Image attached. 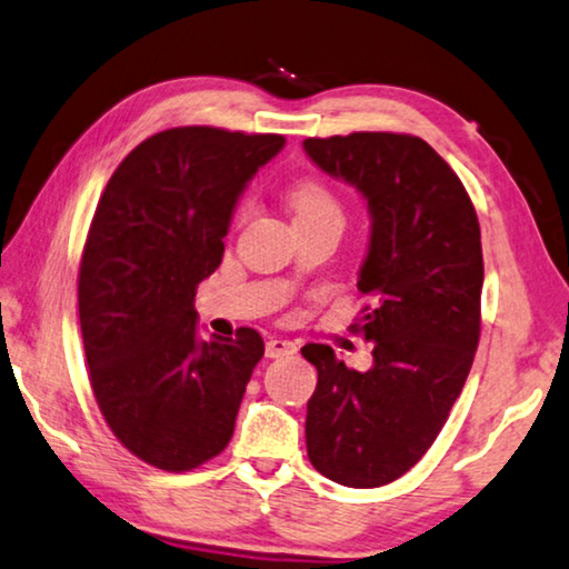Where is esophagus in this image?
<instances>
[{"label": "esophagus", "mask_w": 569, "mask_h": 569, "mask_svg": "<svg viewBox=\"0 0 569 569\" xmlns=\"http://www.w3.org/2000/svg\"><path fill=\"white\" fill-rule=\"evenodd\" d=\"M296 351V345L291 339H281V337H270L266 341V357L278 359V357H288Z\"/></svg>", "instance_id": "1"}]
</instances>
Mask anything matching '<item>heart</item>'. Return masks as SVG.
I'll return each instance as SVG.
<instances>
[{
    "instance_id": "heart-1",
    "label": "heart",
    "mask_w": 569,
    "mask_h": 569,
    "mask_svg": "<svg viewBox=\"0 0 569 569\" xmlns=\"http://www.w3.org/2000/svg\"><path fill=\"white\" fill-rule=\"evenodd\" d=\"M288 204H291L296 222L317 220V218H337L341 220L339 197L321 182V179L303 177L288 189Z\"/></svg>"
}]
</instances>
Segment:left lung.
<instances>
[{
	"mask_svg": "<svg viewBox=\"0 0 569 569\" xmlns=\"http://www.w3.org/2000/svg\"><path fill=\"white\" fill-rule=\"evenodd\" d=\"M321 171L365 197L369 246L355 323L372 367L349 369L327 345H306L319 382L306 405L313 468L351 489L385 486L426 456L471 372L481 333L479 218L443 157L408 133L306 139Z\"/></svg>",
	"mask_w": 569,
	"mask_h": 569,
	"instance_id": "left-lung-1",
	"label": "left lung"
}]
</instances>
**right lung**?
I'll return each mask as SVG.
<instances>
[{
	"mask_svg": "<svg viewBox=\"0 0 569 569\" xmlns=\"http://www.w3.org/2000/svg\"><path fill=\"white\" fill-rule=\"evenodd\" d=\"M283 143L212 126L154 133L96 207L78 276L90 387L113 436L161 471L222 453L263 357L256 329L200 339L194 293L222 263L240 194Z\"/></svg>",
	"mask_w": 569,
	"mask_h": 569,
	"instance_id": "right-lung-1",
	"label": "right lung"
}]
</instances>
